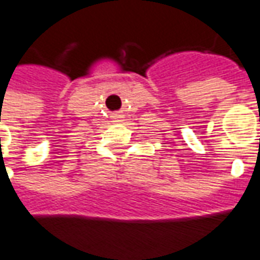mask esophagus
I'll list each match as a JSON object with an SVG mask.
<instances>
[{
  "label": "esophagus",
  "instance_id": "34e87169",
  "mask_svg": "<svg viewBox=\"0 0 260 260\" xmlns=\"http://www.w3.org/2000/svg\"><path fill=\"white\" fill-rule=\"evenodd\" d=\"M112 118H114V119H121V118H124V115H122L121 112H118V114H114Z\"/></svg>",
  "mask_w": 260,
  "mask_h": 260
}]
</instances>
